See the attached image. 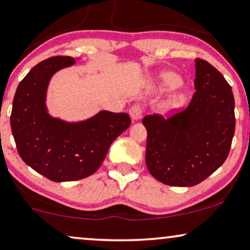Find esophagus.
Wrapping results in <instances>:
<instances>
[{"label": "esophagus", "instance_id": "1", "mask_svg": "<svg viewBox=\"0 0 250 250\" xmlns=\"http://www.w3.org/2000/svg\"><path fill=\"white\" fill-rule=\"evenodd\" d=\"M129 114L134 120H138L142 118V114H143V106L141 104H135L130 107L129 109Z\"/></svg>", "mask_w": 250, "mask_h": 250}]
</instances>
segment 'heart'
<instances>
[{"mask_svg":"<svg viewBox=\"0 0 250 250\" xmlns=\"http://www.w3.org/2000/svg\"><path fill=\"white\" fill-rule=\"evenodd\" d=\"M162 85L166 90H172V88H176L181 85V80L172 72H167L162 76Z\"/></svg>","mask_w":250,"mask_h":250,"instance_id":"b5f03b06","label":"heart"}]
</instances>
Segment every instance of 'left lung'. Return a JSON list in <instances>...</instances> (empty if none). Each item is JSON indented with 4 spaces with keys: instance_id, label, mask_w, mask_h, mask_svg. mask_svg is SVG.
Returning a JSON list of instances; mask_svg holds the SVG:
<instances>
[{
    "instance_id": "obj_1",
    "label": "left lung",
    "mask_w": 250,
    "mask_h": 250,
    "mask_svg": "<svg viewBox=\"0 0 250 250\" xmlns=\"http://www.w3.org/2000/svg\"><path fill=\"white\" fill-rule=\"evenodd\" d=\"M195 92L188 106L168 118L146 115L145 162L158 181L191 187L204 181L229 157L235 131L234 97L224 76L195 60Z\"/></svg>"
}]
</instances>
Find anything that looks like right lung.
<instances>
[{
  "label": "right lung",
  "instance_id": "1",
  "mask_svg": "<svg viewBox=\"0 0 250 250\" xmlns=\"http://www.w3.org/2000/svg\"><path fill=\"white\" fill-rule=\"evenodd\" d=\"M75 62L59 55L38 63L18 84L12 103L10 125L18 153L25 164L54 182L76 181L96 173L110 144L131 123L125 113L107 110L78 123L49 116L45 99L50 77Z\"/></svg>",
  "mask_w": 250,
  "mask_h": 250
}]
</instances>
